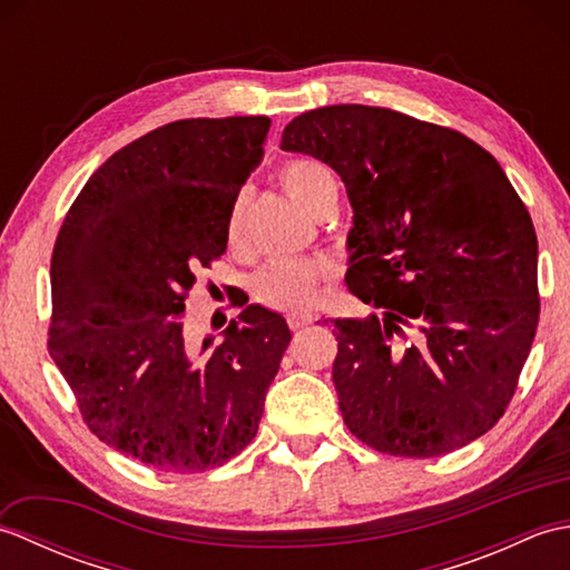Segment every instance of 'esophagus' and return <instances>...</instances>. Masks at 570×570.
Segmentation results:
<instances>
[{
  "label": "esophagus",
  "mask_w": 570,
  "mask_h": 570,
  "mask_svg": "<svg viewBox=\"0 0 570 570\" xmlns=\"http://www.w3.org/2000/svg\"><path fill=\"white\" fill-rule=\"evenodd\" d=\"M313 323H316V318L308 316V313H292V316H288V328L292 331H304Z\"/></svg>",
  "instance_id": "1"
}]
</instances>
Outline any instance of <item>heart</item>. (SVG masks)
Wrapping results in <instances>:
<instances>
[{
	"label": "heart",
	"mask_w": 570,
	"mask_h": 570,
	"mask_svg": "<svg viewBox=\"0 0 570 570\" xmlns=\"http://www.w3.org/2000/svg\"><path fill=\"white\" fill-rule=\"evenodd\" d=\"M282 186L286 188L301 208L316 217L325 205L337 200V186L333 174L318 161L298 159L288 161L282 174ZM245 220V196H237L227 217V235L237 239ZM335 276V264L328 257L311 259H276L264 264L252 278V294L259 304L276 311H304L321 294V284Z\"/></svg>",
	"instance_id": "b5f03b06"
}]
</instances>
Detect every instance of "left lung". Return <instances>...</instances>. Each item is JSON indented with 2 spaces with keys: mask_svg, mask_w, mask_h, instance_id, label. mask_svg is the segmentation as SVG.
<instances>
[{
  "mask_svg": "<svg viewBox=\"0 0 570 570\" xmlns=\"http://www.w3.org/2000/svg\"><path fill=\"white\" fill-rule=\"evenodd\" d=\"M282 149L343 178L345 284L382 311L335 321L350 433L402 458L480 439L510 404L539 323L537 233L498 159L455 129L367 105L294 117Z\"/></svg>",
  "mask_w": 570,
  "mask_h": 570,
  "instance_id": "obj_1",
  "label": "left lung"
}]
</instances>
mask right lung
Returning a JSON list of instances; mask_svg holds the SVG:
<instances>
[{"label":"right lung","mask_w":570,"mask_h":570,"mask_svg":"<svg viewBox=\"0 0 570 570\" xmlns=\"http://www.w3.org/2000/svg\"><path fill=\"white\" fill-rule=\"evenodd\" d=\"M269 117L178 119L115 151L60 227L48 353L90 431L164 472H200L257 435L292 331L247 306L223 341L188 343L196 272L227 249V217L264 159Z\"/></svg>","instance_id":"right-lung-1"}]
</instances>
